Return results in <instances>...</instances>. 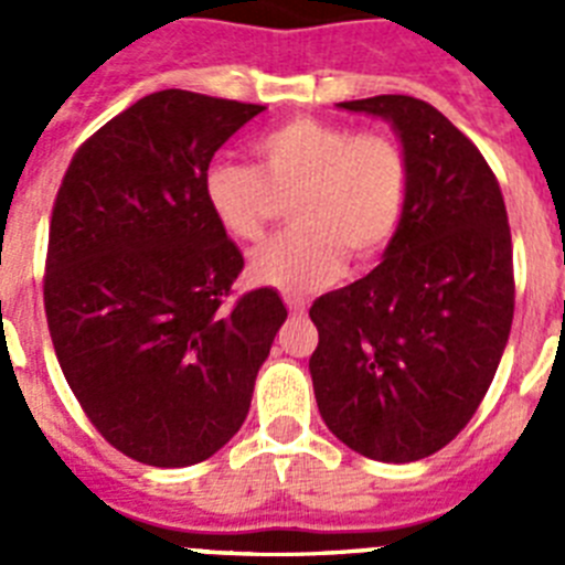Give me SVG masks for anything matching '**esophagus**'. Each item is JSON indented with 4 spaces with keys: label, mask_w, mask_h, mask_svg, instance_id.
Listing matches in <instances>:
<instances>
[{
    "label": "esophagus",
    "mask_w": 565,
    "mask_h": 565,
    "mask_svg": "<svg viewBox=\"0 0 565 565\" xmlns=\"http://www.w3.org/2000/svg\"><path fill=\"white\" fill-rule=\"evenodd\" d=\"M286 308L294 313V317H302V313H306V302L297 297H286Z\"/></svg>",
    "instance_id": "1"
}]
</instances>
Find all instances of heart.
<instances>
[{"mask_svg": "<svg viewBox=\"0 0 565 565\" xmlns=\"http://www.w3.org/2000/svg\"><path fill=\"white\" fill-rule=\"evenodd\" d=\"M257 169L214 161L203 178L212 214L239 243H257L288 203L294 228L254 252L252 277L311 291L337 277L342 254L367 263L396 234L407 201V161L382 129L288 118L252 143Z\"/></svg>", "mask_w": 565, "mask_h": 565, "instance_id": "1", "label": "heart"}]
</instances>
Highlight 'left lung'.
<instances>
[{
	"mask_svg": "<svg viewBox=\"0 0 565 565\" xmlns=\"http://www.w3.org/2000/svg\"><path fill=\"white\" fill-rule=\"evenodd\" d=\"M339 107L393 124L407 201L382 263L311 306L313 393L328 430L359 456L418 461L476 416L507 348V206L476 143L433 104L373 96Z\"/></svg>",
	"mask_w": 565,
	"mask_h": 565,
	"instance_id": "1",
	"label": "left lung"
}]
</instances>
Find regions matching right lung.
Here are the masks:
<instances>
[{
  "label": "right lung",
  "mask_w": 565,
  "mask_h": 565,
  "mask_svg": "<svg viewBox=\"0 0 565 565\" xmlns=\"http://www.w3.org/2000/svg\"><path fill=\"white\" fill-rule=\"evenodd\" d=\"M161 89L76 149L50 217L44 313L82 411L149 467L206 461L243 427L288 311L234 302L243 254L206 203L214 152L263 113Z\"/></svg>",
  "instance_id": "1"
}]
</instances>
